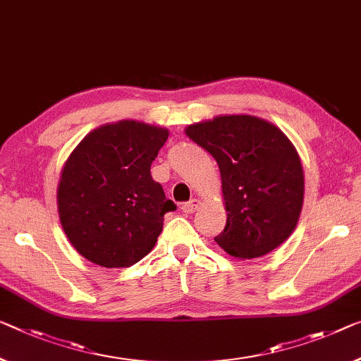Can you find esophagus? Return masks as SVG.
Returning <instances> with one entry per match:
<instances>
[{
  "instance_id": "esophagus-1",
  "label": "esophagus",
  "mask_w": 361,
  "mask_h": 361,
  "mask_svg": "<svg viewBox=\"0 0 361 361\" xmlns=\"http://www.w3.org/2000/svg\"><path fill=\"white\" fill-rule=\"evenodd\" d=\"M198 200L197 198H192L190 200V202H185L184 204H182V207H180V209H182V212H184V213H193V212H195V209L198 208Z\"/></svg>"
}]
</instances>
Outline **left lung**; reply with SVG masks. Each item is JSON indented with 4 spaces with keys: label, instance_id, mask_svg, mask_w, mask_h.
I'll use <instances>...</instances> for the list:
<instances>
[{
    "label": "left lung",
    "instance_id": "1",
    "mask_svg": "<svg viewBox=\"0 0 361 361\" xmlns=\"http://www.w3.org/2000/svg\"><path fill=\"white\" fill-rule=\"evenodd\" d=\"M185 134L219 166L227 221L214 237L218 245L243 259L279 247L295 229L303 204V169L289 138L247 114L188 126Z\"/></svg>",
    "mask_w": 361,
    "mask_h": 361
}]
</instances>
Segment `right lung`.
I'll use <instances>...</instances> for the list:
<instances>
[{
  "mask_svg": "<svg viewBox=\"0 0 361 361\" xmlns=\"http://www.w3.org/2000/svg\"><path fill=\"white\" fill-rule=\"evenodd\" d=\"M168 130L119 121L90 132L69 157L58 187L61 224L88 262L127 268L152 250L164 214L177 208L149 168Z\"/></svg>",
  "mask_w": 361,
  "mask_h": 361,
  "instance_id": "1",
  "label": "right lung"
}]
</instances>
